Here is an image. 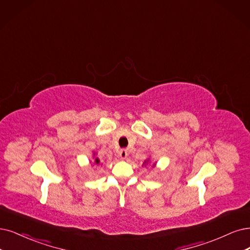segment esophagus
<instances>
[{"instance_id":"esophagus-1","label":"esophagus","mask_w":250,"mask_h":250,"mask_svg":"<svg viewBox=\"0 0 250 250\" xmlns=\"http://www.w3.org/2000/svg\"><path fill=\"white\" fill-rule=\"evenodd\" d=\"M119 156H120V159H122V160H125L126 156H127V151L125 149H120Z\"/></svg>"}]
</instances>
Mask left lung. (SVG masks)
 I'll use <instances>...</instances> for the list:
<instances>
[{"instance_id":"8db88e82","label":"left lung","mask_w":250,"mask_h":250,"mask_svg":"<svg viewBox=\"0 0 250 250\" xmlns=\"http://www.w3.org/2000/svg\"><path fill=\"white\" fill-rule=\"evenodd\" d=\"M148 165H151V167L152 168H155V166H156V162H154V163H151V160H150V158H148V159H146L145 161H144V163H143V167H145L146 168V166H148Z\"/></svg>"}]
</instances>
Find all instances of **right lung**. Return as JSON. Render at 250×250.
Returning <instances> with one entry per match:
<instances>
[{"label":"right lung","mask_w":250,"mask_h":250,"mask_svg":"<svg viewBox=\"0 0 250 250\" xmlns=\"http://www.w3.org/2000/svg\"><path fill=\"white\" fill-rule=\"evenodd\" d=\"M90 164H91V165H94V166L103 165V163H102V162L100 161V159L98 158V156H97V153H96L95 151L92 152V162H90Z\"/></svg>","instance_id":"obj_1"}]
</instances>
